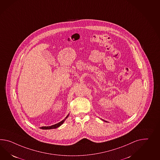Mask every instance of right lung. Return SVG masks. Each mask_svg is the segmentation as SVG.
Segmentation results:
<instances>
[{
  "mask_svg": "<svg viewBox=\"0 0 160 160\" xmlns=\"http://www.w3.org/2000/svg\"><path fill=\"white\" fill-rule=\"evenodd\" d=\"M68 115H67V117H66V119L68 117ZM66 119H64V120H62L61 122L56 123V124H55V125H52V126H50V127H41L40 128L42 129H51L57 128L59 127L60 125H62V124L63 123V122H64V121H65Z\"/></svg>",
  "mask_w": 160,
  "mask_h": 160,
  "instance_id": "right-lung-1",
  "label": "right lung"
}]
</instances>
